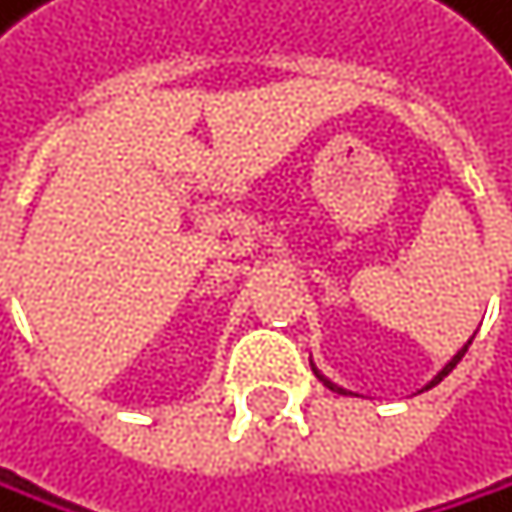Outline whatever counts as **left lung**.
Segmentation results:
<instances>
[{"label": "left lung", "mask_w": 512, "mask_h": 512, "mask_svg": "<svg viewBox=\"0 0 512 512\" xmlns=\"http://www.w3.org/2000/svg\"><path fill=\"white\" fill-rule=\"evenodd\" d=\"M470 342H473V336L467 339V345H464V348H461V351H458V354H455V357H452V360H449V363H446V366H443V369H440L437 375H433V378L427 381V385H424L421 391H430L433 385H440V381H443V378H446V375H449V372H452V369H455V366L461 363V357L467 354V348H470ZM311 369H314V375H317V378L323 381V385H326L329 391H336V394H345V397H360V394H351L348 388H342V385H336V381H329V378H326V375H323V372H320V369L314 366V360H311Z\"/></svg>", "instance_id": "left-lung-1"}]
</instances>
